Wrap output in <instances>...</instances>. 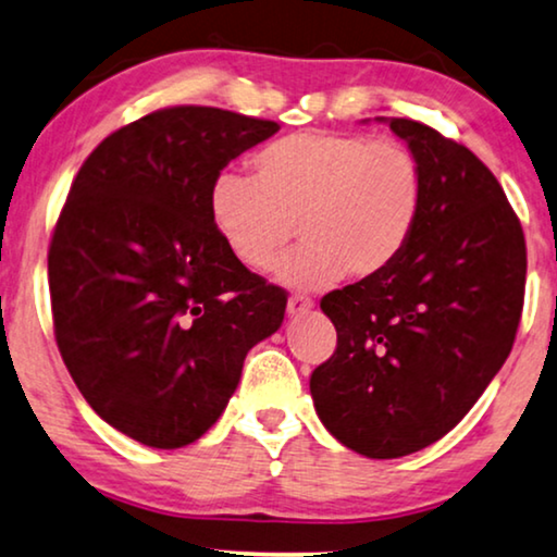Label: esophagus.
Segmentation results:
<instances>
[{"label":"esophagus","mask_w":557,"mask_h":557,"mask_svg":"<svg viewBox=\"0 0 557 557\" xmlns=\"http://www.w3.org/2000/svg\"><path fill=\"white\" fill-rule=\"evenodd\" d=\"M310 308H313V300L306 298V295H290V300H287V313L290 315L308 313Z\"/></svg>","instance_id":"esophagus-1"}]
</instances>
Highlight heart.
I'll use <instances>...</instances> for the list:
<instances>
[{"instance_id":"obj_1","label":"heart","mask_w":557,"mask_h":557,"mask_svg":"<svg viewBox=\"0 0 557 557\" xmlns=\"http://www.w3.org/2000/svg\"><path fill=\"white\" fill-rule=\"evenodd\" d=\"M251 175L219 173L209 190L213 226L236 262L280 264L287 285L321 287L348 272H387L412 242L425 203V175L410 147L341 132H300L262 147Z\"/></svg>"}]
</instances>
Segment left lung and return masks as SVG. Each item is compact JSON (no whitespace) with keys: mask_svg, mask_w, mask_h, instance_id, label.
<instances>
[{"mask_svg":"<svg viewBox=\"0 0 557 557\" xmlns=\"http://www.w3.org/2000/svg\"><path fill=\"white\" fill-rule=\"evenodd\" d=\"M425 175L405 255L321 300L336 351L310 374L318 418L367 458L441 441L471 410L515 344L524 302L522 224L492 170L414 119H389Z\"/></svg>","mask_w":557,"mask_h":557,"instance_id":"8db88e82","label":"left lung"}]
</instances>
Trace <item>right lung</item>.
I'll return each mask as SVG.
<instances>
[{
    "mask_svg": "<svg viewBox=\"0 0 557 557\" xmlns=\"http://www.w3.org/2000/svg\"><path fill=\"white\" fill-rule=\"evenodd\" d=\"M277 122L168 107L88 154L48 249L55 344L101 420L152 448L198 441L249 348L285 318L283 287L236 262L213 226L216 175Z\"/></svg>",
    "mask_w": 557,
    "mask_h": 557,
    "instance_id": "1",
    "label": "right lung"
}]
</instances>
